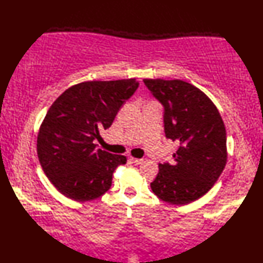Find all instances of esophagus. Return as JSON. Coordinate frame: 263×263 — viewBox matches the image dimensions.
Returning <instances> with one entry per match:
<instances>
[{
    "instance_id": "esophagus-1",
    "label": "esophagus",
    "mask_w": 263,
    "mask_h": 263,
    "mask_svg": "<svg viewBox=\"0 0 263 263\" xmlns=\"http://www.w3.org/2000/svg\"><path fill=\"white\" fill-rule=\"evenodd\" d=\"M130 160L132 161L133 164H136V165H140V164H142V163H143V159H139V158H133V157H130Z\"/></svg>"
}]
</instances>
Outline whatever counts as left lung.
I'll list each match as a JSON object with an SVG mask.
<instances>
[{
	"label": "left lung",
	"mask_w": 263,
	"mask_h": 263,
	"mask_svg": "<svg viewBox=\"0 0 263 263\" xmlns=\"http://www.w3.org/2000/svg\"><path fill=\"white\" fill-rule=\"evenodd\" d=\"M164 107L167 139L178 147L173 163L159 164L153 192L171 204H187L202 197L219 178L227 161L226 130L214 103L182 80L143 79Z\"/></svg>",
	"instance_id": "left-lung-1"
}]
</instances>
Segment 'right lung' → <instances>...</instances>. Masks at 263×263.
Wrapping results in <instances>:
<instances>
[{
	"label": "right lung",
	"instance_id": "right-lung-1",
	"mask_svg": "<svg viewBox=\"0 0 263 263\" xmlns=\"http://www.w3.org/2000/svg\"><path fill=\"white\" fill-rule=\"evenodd\" d=\"M138 87L136 79L81 82L49 107L38 132L37 155L48 180L66 198L89 201L110 189L114 171L126 157L97 149L93 140Z\"/></svg>",
	"mask_w": 263,
	"mask_h": 263
}]
</instances>
